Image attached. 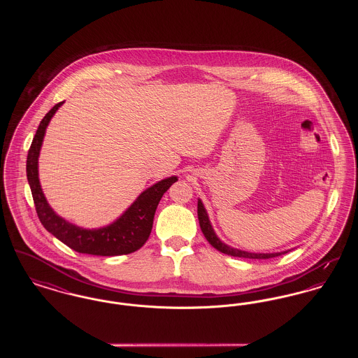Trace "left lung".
<instances>
[{
  "label": "left lung",
  "instance_id": "1",
  "mask_svg": "<svg viewBox=\"0 0 358 358\" xmlns=\"http://www.w3.org/2000/svg\"><path fill=\"white\" fill-rule=\"evenodd\" d=\"M197 215H199V222H200V228L204 234L205 238L209 241V244L212 247H215L217 251H220L222 254H227V255L235 256V257H245V259H270V257H275V256L285 255L287 254L291 250L287 251H282V252H267V254H263V252H250V251H243V250H238V248H234L228 244H225L224 241H222L219 236L216 235L210 220H209V216L206 213V209H205L203 201L199 199L197 201Z\"/></svg>",
  "mask_w": 358,
  "mask_h": 358
}]
</instances>
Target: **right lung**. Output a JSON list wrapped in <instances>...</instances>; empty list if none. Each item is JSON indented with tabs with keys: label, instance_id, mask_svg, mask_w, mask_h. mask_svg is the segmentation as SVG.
<instances>
[{
	"label": "right lung",
	"instance_id": "add662e5",
	"mask_svg": "<svg viewBox=\"0 0 358 358\" xmlns=\"http://www.w3.org/2000/svg\"><path fill=\"white\" fill-rule=\"evenodd\" d=\"M63 103L55 104L40 122L28 152L27 178L32 190L37 216L48 232L76 252L98 256L127 255L136 252L150 236L154 213L159 200L162 199L164 193L176 181H178V177L171 176L145 189L136 197V201L117 220L108 225L87 229L67 222L48 204L38 178V157L45 131L52 117Z\"/></svg>",
	"mask_w": 358,
	"mask_h": 358
}]
</instances>
